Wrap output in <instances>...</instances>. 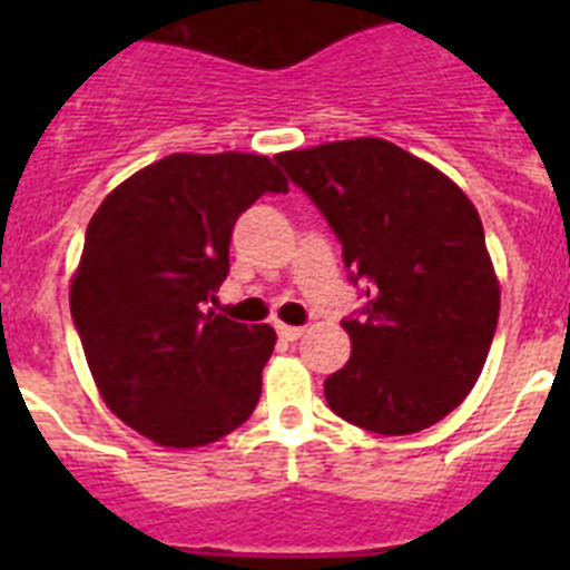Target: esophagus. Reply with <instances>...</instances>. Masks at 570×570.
Masks as SVG:
<instances>
[{"label": "esophagus", "instance_id": "obj_1", "mask_svg": "<svg viewBox=\"0 0 570 570\" xmlns=\"http://www.w3.org/2000/svg\"><path fill=\"white\" fill-rule=\"evenodd\" d=\"M276 334H279L285 342H296L302 334H305V328H294V325H276Z\"/></svg>", "mask_w": 570, "mask_h": 570}]
</instances>
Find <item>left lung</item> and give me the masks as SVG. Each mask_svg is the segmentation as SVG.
<instances>
[{
	"mask_svg": "<svg viewBox=\"0 0 570 570\" xmlns=\"http://www.w3.org/2000/svg\"><path fill=\"white\" fill-rule=\"evenodd\" d=\"M274 159L328 219L365 296L342 320L351 360L325 380L331 411L385 436L440 422L480 380L500 320L471 199L434 165L374 136Z\"/></svg>",
	"mask_w": 570,
	"mask_h": 570,
	"instance_id": "8db88e82",
	"label": "left lung"
}]
</instances>
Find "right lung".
I'll list each match as a JSON object with an SVG mask.
<instances>
[{
	"label": "right lung",
	"mask_w": 570,
	"mask_h": 570,
	"mask_svg": "<svg viewBox=\"0 0 570 570\" xmlns=\"http://www.w3.org/2000/svg\"><path fill=\"white\" fill-rule=\"evenodd\" d=\"M288 194L268 156L170 154L116 190L85 230L70 316L105 405L165 448L223 440L254 414L271 325L205 311L234 225Z\"/></svg>",
	"instance_id": "obj_1"
}]
</instances>
